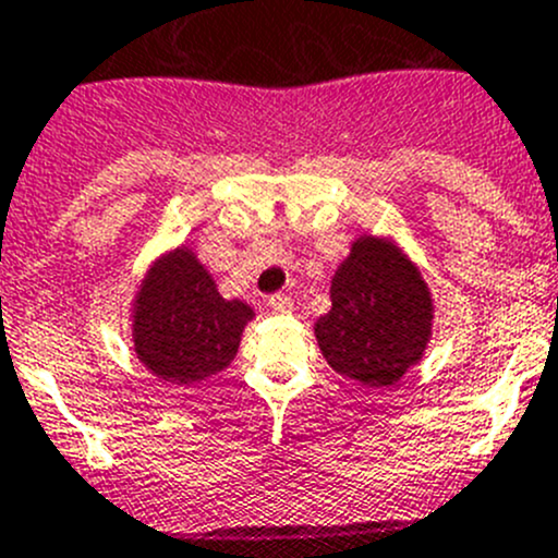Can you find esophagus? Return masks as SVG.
Returning a JSON list of instances; mask_svg holds the SVG:
<instances>
[{"mask_svg":"<svg viewBox=\"0 0 558 558\" xmlns=\"http://www.w3.org/2000/svg\"><path fill=\"white\" fill-rule=\"evenodd\" d=\"M268 304H270V310L274 312H293V299H290V295H284V293H274L268 299Z\"/></svg>","mask_w":558,"mask_h":558,"instance_id":"1","label":"esophagus"}]
</instances>
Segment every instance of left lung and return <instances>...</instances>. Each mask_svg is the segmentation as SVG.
Returning a JSON list of instances; mask_svg holds the SVG:
<instances>
[{"instance_id":"obj_1","label":"left lung","mask_w":558,"mask_h":558,"mask_svg":"<svg viewBox=\"0 0 558 558\" xmlns=\"http://www.w3.org/2000/svg\"><path fill=\"white\" fill-rule=\"evenodd\" d=\"M433 299L416 265L389 241L359 238L331 282V312L315 323L326 362L364 386H391L422 359Z\"/></svg>"}]
</instances>
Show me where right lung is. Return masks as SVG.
<instances>
[{
	"instance_id": "right-lung-1",
	"label": "right lung",
	"mask_w": 558,
	"mask_h": 558,
	"mask_svg": "<svg viewBox=\"0 0 558 558\" xmlns=\"http://www.w3.org/2000/svg\"><path fill=\"white\" fill-rule=\"evenodd\" d=\"M252 317V306L221 299L194 254L178 248L147 270L136 295V355L161 380L194 384L230 367Z\"/></svg>"
}]
</instances>
